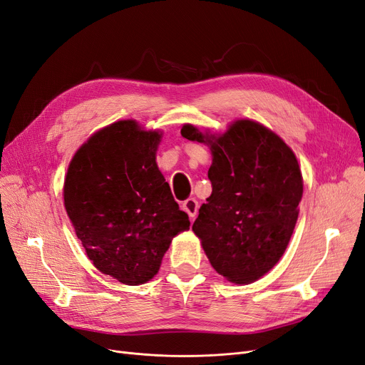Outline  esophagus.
Segmentation results:
<instances>
[{"label":"esophagus","mask_w":365,"mask_h":365,"mask_svg":"<svg viewBox=\"0 0 365 365\" xmlns=\"http://www.w3.org/2000/svg\"><path fill=\"white\" fill-rule=\"evenodd\" d=\"M182 207L183 210L189 215V217L194 219L198 215V209H200V204L195 198H187L182 202Z\"/></svg>","instance_id":"obj_1"}]
</instances>
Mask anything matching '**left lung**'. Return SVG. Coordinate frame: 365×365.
<instances>
[{"mask_svg":"<svg viewBox=\"0 0 365 365\" xmlns=\"http://www.w3.org/2000/svg\"><path fill=\"white\" fill-rule=\"evenodd\" d=\"M187 140L209 141L212 195L192 230L215 270L252 283L277 264L294 232L303 179L294 152L265 126L237 120L220 137L185 125Z\"/></svg>","mask_w":365,"mask_h":365,"instance_id":"left-lung-1","label":"left lung"}]
</instances>
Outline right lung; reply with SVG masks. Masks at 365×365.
<instances>
[{
  "instance_id": "obj_1",
  "label": "right lung",
  "mask_w": 365,
  "mask_h": 365,
  "mask_svg": "<svg viewBox=\"0 0 365 365\" xmlns=\"http://www.w3.org/2000/svg\"><path fill=\"white\" fill-rule=\"evenodd\" d=\"M160 138L134 120L112 123L77 150L66 178V209L89 259L126 284L150 280L191 224L155 163Z\"/></svg>"
}]
</instances>
